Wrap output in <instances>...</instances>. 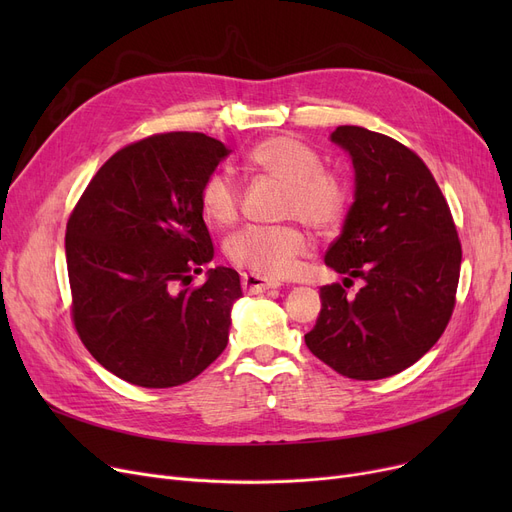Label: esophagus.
<instances>
[{
    "mask_svg": "<svg viewBox=\"0 0 512 512\" xmlns=\"http://www.w3.org/2000/svg\"><path fill=\"white\" fill-rule=\"evenodd\" d=\"M240 282H242V288H245L247 292H253V294H259V292H265V290L280 286V282L267 280V278L257 276V274H247V272L240 276Z\"/></svg>",
    "mask_w": 512,
    "mask_h": 512,
    "instance_id": "34e87169",
    "label": "esophagus"
}]
</instances>
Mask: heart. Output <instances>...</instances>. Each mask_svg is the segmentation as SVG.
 <instances>
[{"mask_svg": "<svg viewBox=\"0 0 512 512\" xmlns=\"http://www.w3.org/2000/svg\"><path fill=\"white\" fill-rule=\"evenodd\" d=\"M247 164L280 184V215L301 220L315 232H332L344 220L348 188L342 178L324 170L321 155L294 137H272L255 145ZM205 220L228 226L236 220L240 191L230 172H211L199 191ZM309 253V238L297 226H245L226 240L228 259L251 274L284 278Z\"/></svg>", "mask_w": 512, "mask_h": 512, "instance_id": "1", "label": "heart"}]
</instances>
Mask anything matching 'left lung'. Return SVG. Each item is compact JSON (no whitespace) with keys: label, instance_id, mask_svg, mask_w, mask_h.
I'll return each instance as SVG.
<instances>
[{"label":"left lung","instance_id":"left-lung-1","mask_svg":"<svg viewBox=\"0 0 512 512\" xmlns=\"http://www.w3.org/2000/svg\"><path fill=\"white\" fill-rule=\"evenodd\" d=\"M355 168V203L326 265L342 284L321 286L309 351L353 380H382L411 367L446 330L461 274V240L423 159L361 126L332 137ZM364 284L348 295V281Z\"/></svg>","mask_w":512,"mask_h":512}]
</instances>
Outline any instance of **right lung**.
Returning a JSON list of instances; mask_svg holds the SVG:
<instances>
[{
    "label": "right lung",
    "instance_id": "1",
    "mask_svg": "<svg viewBox=\"0 0 512 512\" xmlns=\"http://www.w3.org/2000/svg\"><path fill=\"white\" fill-rule=\"evenodd\" d=\"M230 149L203 132H164L116 151L66 226L72 321L87 351L143 388L191 382L222 355L240 299L215 267L199 191Z\"/></svg>",
    "mask_w": 512,
    "mask_h": 512
}]
</instances>
